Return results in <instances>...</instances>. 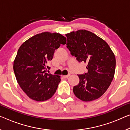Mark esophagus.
I'll list each match as a JSON object with an SVG mask.
<instances>
[{
    "label": "esophagus",
    "instance_id": "1",
    "mask_svg": "<svg viewBox=\"0 0 130 130\" xmlns=\"http://www.w3.org/2000/svg\"><path fill=\"white\" fill-rule=\"evenodd\" d=\"M69 76V75H63V76H62V77L63 78H64V79H67V78H68V77Z\"/></svg>",
    "mask_w": 130,
    "mask_h": 130
}]
</instances>
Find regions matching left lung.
Instances as JSON below:
<instances>
[{
	"mask_svg": "<svg viewBox=\"0 0 130 130\" xmlns=\"http://www.w3.org/2000/svg\"><path fill=\"white\" fill-rule=\"evenodd\" d=\"M67 47L79 62L87 63L88 72L77 75L79 84L73 92L77 98L90 102L103 94L113 80L115 55L105 41L85 30L67 34Z\"/></svg>",
	"mask_w": 130,
	"mask_h": 130,
	"instance_id": "obj_1",
	"label": "left lung"
}]
</instances>
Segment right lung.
<instances>
[{
    "label": "right lung",
    "instance_id": "right-lung-1",
    "mask_svg": "<svg viewBox=\"0 0 130 130\" xmlns=\"http://www.w3.org/2000/svg\"><path fill=\"white\" fill-rule=\"evenodd\" d=\"M64 36L57 32H44L35 35L20 46L13 63V69L20 88L29 98L45 101L52 98L61 79L46 72L47 62L61 44H66Z\"/></svg>",
    "mask_w": 130,
    "mask_h": 130
}]
</instances>
